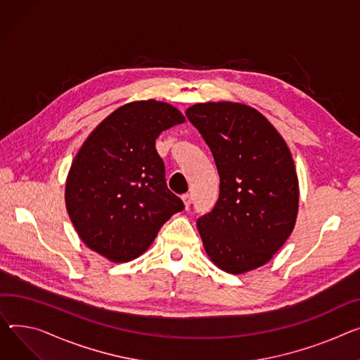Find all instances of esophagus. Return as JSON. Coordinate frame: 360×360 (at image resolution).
<instances>
[{
    "label": "esophagus",
    "mask_w": 360,
    "mask_h": 360,
    "mask_svg": "<svg viewBox=\"0 0 360 360\" xmlns=\"http://www.w3.org/2000/svg\"><path fill=\"white\" fill-rule=\"evenodd\" d=\"M182 201H184L185 208L188 210L189 205H191V202H193V197H191V194H185V195H182Z\"/></svg>",
    "instance_id": "34e87169"
}]
</instances>
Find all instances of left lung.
<instances>
[{"mask_svg":"<svg viewBox=\"0 0 360 360\" xmlns=\"http://www.w3.org/2000/svg\"><path fill=\"white\" fill-rule=\"evenodd\" d=\"M185 114L220 176L217 202L197 220L207 255L234 275L265 265L292 233L298 214L288 146L265 115L245 104L201 103Z\"/></svg>","mask_w":360,"mask_h":360,"instance_id":"left-lung-1","label":"left lung"}]
</instances>
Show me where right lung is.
Returning <instances> with one entry per match:
<instances>
[{
	"instance_id": "add662e5",
	"label": "right lung",
	"mask_w": 360,
	"mask_h": 360,
	"mask_svg": "<svg viewBox=\"0 0 360 360\" xmlns=\"http://www.w3.org/2000/svg\"><path fill=\"white\" fill-rule=\"evenodd\" d=\"M185 122L179 110L155 100L112 111L77 153L65 201L81 240L111 262L145 253L160 227L184 210L165 179L158 136Z\"/></svg>"
}]
</instances>
